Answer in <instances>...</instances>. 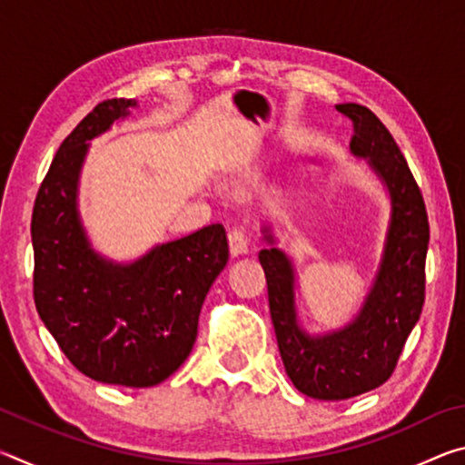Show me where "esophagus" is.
Returning a JSON list of instances; mask_svg holds the SVG:
<instances>
[{
    "label": "esophagus",
    "instance_id": "esophagus-1",
    "mask_svg": "<svg viewBox=\"0 0 465 465\" xmlns=\"http://www.w3.org/2000/svg\"><path fill=\"white\" fill-rule=\"evenodd\" d=\"M227 240H230V252L232 256H242V254H248V238L243 235L242 230H232L230 235H227Z\"/></svg>",
    "mask_w": 465,
    "mask_h": 465
}]
</instances>
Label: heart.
<instances>
[{"label": "heart", "mask_w": 465, "mask_h": 465, "mask_svg": "<svg viewBox=\"0 0 465 465\" xmlns=\"http://www.w3.org/2000/svg\"><path fill=\"white\" fill-rule=\"evenodd\" d=\"M252 176H254V172H252V170H242L240 174H238L240 180H250Z\"/></svg>", "instance_id": "heart-1"}]
</instances>
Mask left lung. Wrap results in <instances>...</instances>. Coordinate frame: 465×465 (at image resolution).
I'll return each mask as SVG.
<instances>
[{
    "label": "left lung",
    "instance_id": "8db88e82",
    "mask_svg": "<svg viewBox=\"0 0 465 465\" xmlns=\"http://www.w3.org/2000/svg\"><path fill=\"white\" fill-rule=\"evenodd\" d=\"M355 124L351 153L365 160L390 196V222L371 287L349 324L322 334L303 328L297 313V271L269 223L262 225L261 261L269 285L271 318L289 380L305 396L346 400L390 380L424 303L429 219L402 152L367 106H336Z\"/></svg>",
    "mask_w": 465,
    "mask_h": 465
}]
</instances>
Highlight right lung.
<instances>
[{
  "label": "right lung",
  "mask_w": 465,
  "mask_h": 465,
  "mask_svg": "<svg viewBox=\"0 0 465 465\" xmlns=\"http://www.w3.org/2000/svg\"><path fill=\"white\" fill-rule=\"evenodd\" d=\"M137 106L100 102L63 141L38 188L30 232L36 312L72 365L94 381L152 388L191 355L203 302L230 248L222 223L157 243L131 262L92 248L77 203L90 141Z\"/></svg>",
  "instance_id": "right-lung-1"
}]
</instances>
